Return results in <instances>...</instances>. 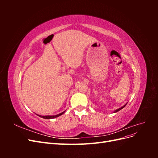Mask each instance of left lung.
Wrapping results in <instances>:
<instances>
[{
  "mask_svg": "<svg viewBox=\"0 0 158 158\" xmlns=\"http://www.w3.org/2000/svg\"><path fill=\"white\" fill-rule=\"evenodd\" d=\"M126 105H127V104H125V106H123V107H121V108H119V109H118L115 110V111H114V113H116V112H118V111H120V110H121V109H122L123 108H124V107H125L126 106Z\"/></svg>",
  "mask_w": 158,
  "mask_h": 158,
  "instance_id": "8db88e82",
  "label": "left lung"
}]
</instances>
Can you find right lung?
<instances>
[{
    "instance_id": "right-lung-1",
    "label": "right lung",
    "mask_w": 158,
    "mask_h": 158,
    "mask_svg": "<svg viewBox=\"0 0 158 158\" xmlns=\"http://www.w3.org/2000/svg\"><path fill=\"white\" fill-rule=\"evenodd\" d=\"M65 112V111H64V112H63V113H59V114H56V115H53V116H51V115H47V116H41V115H39V114H37L38 116L39 117H41V118H46V119H50V118H56V117H59V116H60L61 114H63Z\"/></svg>"
}]
</instances>
